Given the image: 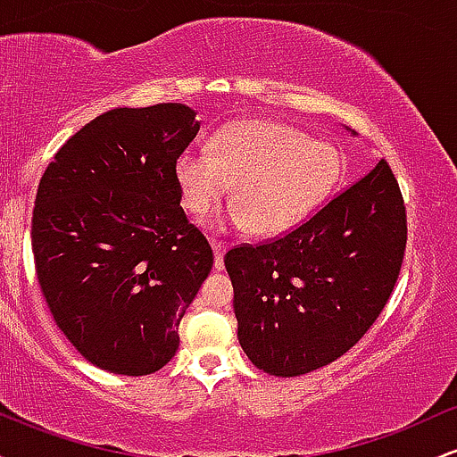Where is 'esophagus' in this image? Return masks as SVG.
<instances>
[{
  "mask_svg": "<svg viewBox=\"0 0 457 457\" xmlns=\"http://www.w3.org/2000/svg\"><path fill=\"white\" fill-rule=\"evenodd\" d=\"M212 249H214V269L217 270H223V255L225 251H228V245L221 243V240H212Z\"/></svg>",
  "mask_w": 457,
  "mask_h": 457,
  "instance_id": "1",
  "label": "esophagus"
}]
</instances>
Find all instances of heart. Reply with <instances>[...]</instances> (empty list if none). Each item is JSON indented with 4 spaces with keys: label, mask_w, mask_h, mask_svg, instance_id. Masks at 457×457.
Segmentation results:
<instances>
[{
    "label": "heart",
    "mask_w": 457,
    "mask_h": 457,
    "mask_svg": "<svg viewBox=\"0 0 457 457\" xmlns=\"http://www.w3.org/2000/svg\"><path fill=\"white\" fill-rule=\"evenodd\" d=\"M342 174L337 150L270 120L223 127L206 148L178 156L176 178L188 212L204 217L232 191V221L270 236L312 214Z\"/></svg>",
    "instance_id": "obj_1"
}]
</instances>
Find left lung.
I'll list each match as a JSON object with an SVG mask.
<instances>
[{"instance_id":"8db88e82","label":"left lung","mask_w":457,"mask_h":457,"mask_svg":"<svg viewBox=\"0 0 457 457\" xmlns=\"http://www.w3.org/2000/svg\"><path fill=\"white\" fill-rule=\"evenodd\" d=\"M406 238L400 185L380 159L287 234L229 249L238 342L251 363L292 378L348 353L389 303Z\"/></svg>"}]
</instances>
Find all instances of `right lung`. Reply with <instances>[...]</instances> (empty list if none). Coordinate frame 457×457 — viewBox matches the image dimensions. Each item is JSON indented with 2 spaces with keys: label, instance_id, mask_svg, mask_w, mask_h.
<instances>
[{
  "label": "right lung",
  "instance_id": "add662e5",
  "mask_svg": "<svg viewBox=\"0 0 457 457\" xmlns=\"http://www.w3.org/2000/svg\"><path fill=\"white\" fill-rule=\"evenodd\" d=\"M197 130L180 103L112 109L77 130L40 178L31 217L40 290L68 342L112 374L170 363L212 269L176 178Z\"/></svg>",
  "mask_w": 457,
  "mask_h": 457
}]
</instances>
